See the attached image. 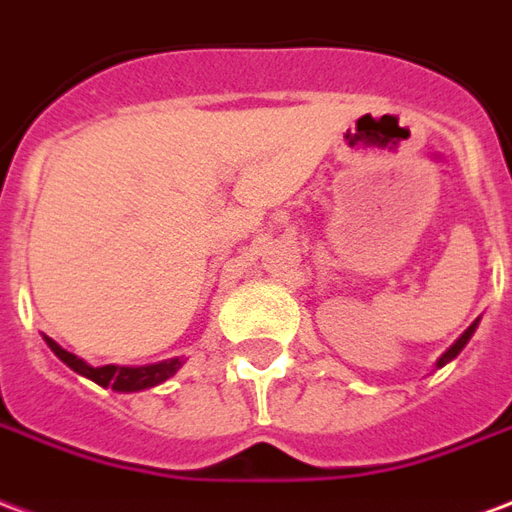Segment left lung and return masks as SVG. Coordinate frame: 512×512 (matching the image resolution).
Wrapping results in <instances>:
<instances>
[{
  "label": "left lung",
  "instance_id": "left-lung-1",
  "mask_svg": "<svg viewBox=\"0 0 512 512\" xmlns=\"http://www.w3.org/2000/svg\"><path fill=\"white\" fill-rule=\"evenodd\" d=\"M477 324H480V319H475V322H472V324H469V327H466L464 333H461V338H458V341H455L453 346H450V349H447V352L442 354V357H439V360H436V368H442V365H447V363H450V360H455V357L461 354V349H464L466 343H469V338L475 335Z\"/></svg>",
  "mask_w": 512,
  "mask_h": 512
}]
</instances>
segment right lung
<instances>
[{
	"label": "right lung",
	"instance_id": "obj_1",
	"mask_svg": "<svg viewBox=\"0 0 512 512\" xmlns=\"http://www.w3.org/2000/svg\"><path fill=\"white\" fill-rule=\"evenodd\" d=\"M43 338H46L48 349L57 354L70 371L87 376L89 382L100 384V387H111L117 393H138V390L158 387V384L177 374L182 363H185L182 357H171V360H160V363L149 365H89L78 354L62 349L54 338H48V335H43Z\"/></svg>",
	"mask_w": 512,
	"mask_h": 512
}]
</instances>
